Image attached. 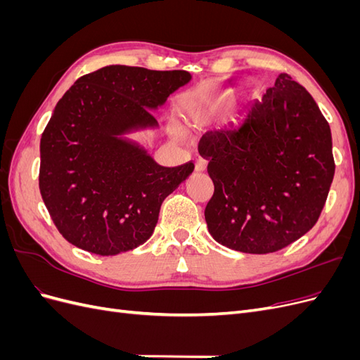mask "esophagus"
<instances>
[{"label":"esophagus","instance_id":"esophagus-1","mask_svg":"<svg viewBox=\"0 0 360 360\" xmlns=\"http://www.w3.org/2000/svg\"><path fill=\"white\" fill-rule=\"evenodd\" d=\"M205 167H207L205 159H202V158H197V159H195V169H197L198 172L204 171Z\"/></svg>","mask_w":360,"mask_h":360}]
</instances>
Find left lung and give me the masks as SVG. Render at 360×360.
Listing matches in <instances>:
<instances>
[{
	"label": "left lung",
	"mask_w": 360,
	"mask_h": 360,
	"mask_svg": "<svg viewBox=\"0 0 360 360\" xmlns=\"http://www.w3.org/2000/svg\"><path fill=\"white\" fill-rule=\"evenodd\" d=\"M200 148L214 184L204 216L217 243L270 254L319 221L335 174L332 134L290 75L278 76L240 124L207 132Z\"/></svg>",
	"instance_id": "obj_1"
}]
</instances>
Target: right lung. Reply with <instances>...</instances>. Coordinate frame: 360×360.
Masks as SVG:
<instances>
[{
	"mask_svg": "<svg viewBox=\"0 0 360 360\" xmlns=\"http://www.w3.org/2000/svg\"><path fill=\"white\" fill-rule=\"evenodd\" d=\"M186 70L106 66L64 93L40 139L39 188L60 234L96 255L147 242L160 205L193 171L167 168L124 134L158 127L150 110L191 81Z\"/></svg>",
	"mask_w": 360,
	"mask_h": 360,
	"instance_id": "1",
	"label": "right lung"
}]
</instances>
